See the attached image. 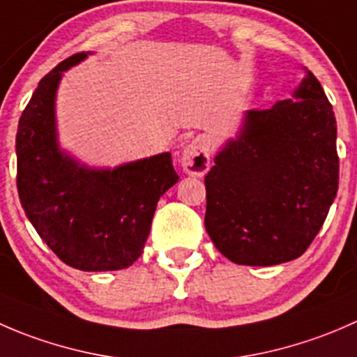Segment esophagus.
<instances>
[{"label":"esophagus","instance_id":"obj_1","mask_svg":"<svg viewBox=\"0 0 357 357\" xmlns=\"http://www.w3.org/2000/svg\"><path fill=\"white\" fill-rule=\"evenodd\" d=\"M181 167L190 176H204L211 167V142L207 136H197L181 153Z\"/></svg>","mask_w":357,"mask_h":357}]
</instances>
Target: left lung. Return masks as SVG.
Segmentation results:
<instances>
[{"mask_svg":"<svg viewBox=\"0 0 357 357\" xmlns=\"http://www.w3.org/2000/svg\"><path fill=\"white\" fill-rule=\"evenodd\" d=\"M205 190V229L231 262L275 266L304 254L338 190L337 121L311 72L291 98L243 114Z\"/></svg>","mask_w":357,"mask_h":357,"instance_id":"left-lung-1","label":"left lung"}]
</instances>
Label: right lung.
<instances>
[{
	"mask_svg": "<svg viewBox=\"0 0 357 357\" xmlns=\"http://www.w3.org/2000/svg\"><path fill=\"white\" fill-rule=\"evenodd\" d=\"M91 52L63 60L39 81L19 121L17 190L38 235L81 271H117L142 255L157 202L179 176L164 152L117 167H89L60 149L56 89L63 72Z\"/></svg>",
	"mask_w": 357,
	"mask_h": 357,
	"instance_id": "obj_1",
	"label": "right lung"
}]
</instances>
